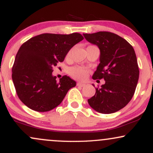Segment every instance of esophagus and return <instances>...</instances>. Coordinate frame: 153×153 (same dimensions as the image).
Here are the masks:
<instances>
[{"instance_id":"esophagus-1","label":"esophagus","mask_w":153,"mask_h":153,"mask_svg":"<svg viewBox=\"0 0 153 153\" xmlns=\"http://www.w3.org/2000/svg\"><path fill=\"white\" fill-rule=\"evenodd\" d=\"M77 85H78V86L83 87V86H85V83H82V82H78V83H77Z\"/></svg>"}]
</instances>
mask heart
Here are the masks:
<instances>
[{
    "instance_id": "b5f03b06",
    "label": "heart",
    "mask_w": 153,
    "mask_h": 153,
    "mask_svg": "<svg viewBox=\"0 0 153 153\" xmlns=\"http://www.w3.org/2000/svg\"><path fill=\"white\" fill-rule=\"evenodd\" d=\"M71 50L68 51V53L65 55V59H69L70 57H71ZM68 73L72 78L75 79V80H84L87 78L88 74V70L81 66H73L69 68Z\"/></svg>"
}]
</instances>
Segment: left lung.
<instances>
[{"label":"left lung","mask_w":153,"mask_h":153,"mask_svg":"<svg viewBox=\"0 0 153 153\" xmlns=\"http://www.w3.org/2000/svg\"><path fill=\"white\" fill-rule=\"evenodd\" d=\"M83 35L101 52L100 63L92 78L105 80L88 100L89 105L101 114L118 111L131 101L137 85L140 71L134 49L127 40L109 31Z\"/></svg>","instance_id":"1"}]
</instances>
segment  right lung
Here are the masks:
<instances>
[{
  "label": "right lung",
  "instance_id": "1",
  "mask_svg": "<svg viewBox=\"0 0 153 153\" xmlns=\"http://www.w3.org/2000/svg\"><path fill=\"white\" fill-rule=\"evenodd\" d=\"M83 39L79 33L42 34L21 46L12 68V80L19 99L31 109L49 111L61 103L76 82L64 75L57 82L53 68Z\"/></svg>",
  "mask_w": 153,
  "mask_h": 153
}]
</instances>
